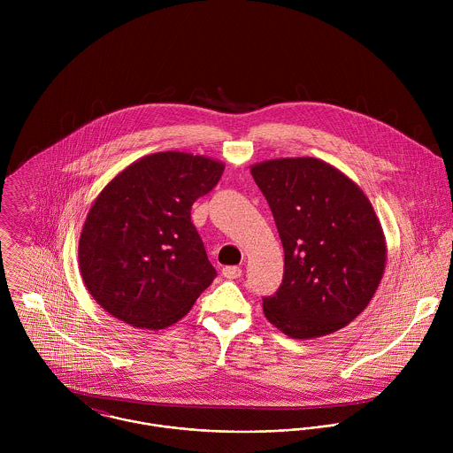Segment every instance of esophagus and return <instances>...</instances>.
I'll return each instance as SVG.
<instances>
[{"instance_id": "1", "label": "esophagus", "mask_w": 453, "mask_h": 453, "mask_svg": "<svg viewBox=\"0 0 453 453\" xmlns=\"http://www.w3.org/2000/svg\"><path fill=\"white\" fill-rule=\"evenodd\" d=\"M241 275H242V268L241 266H225L223 268V277L225 279L234 280V279H239Z\"/></svg>"}]
</instances>
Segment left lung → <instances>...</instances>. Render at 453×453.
<instances>
[{"mask_svg": "<svg viewBox=\"0 0 453 453\" xmlns=\"http://www.w3.org/2000/svg\"><path fill=\"white\" fill-rule=\"evenodd\" d=\"M251 174L284 248L282 284L263 298L265 318L302 340L342 329L368 307L386 270V237L372 202L312 157L265 160Z\"/></svg>", "mask_w": 453, "mask_h": 453, "instance_id": "1", "label": "left lung"}]
</instances>
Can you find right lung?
<instances>
[{"mask_svg": "<svg viewBox=\"0 0 453 453\" xmlns=\"http://www.w3.org/2000/svg\"><path fill=\"white\" fill-rule=\"evenodd\" d=\"M223 171L209 157L160 151L132 162L97 195L81 228L78 265L108 314L164 329L190 312L216 277L192 205Z\"/></svg>", "mask_w": 453, "mask_h": 453, "instance_id": "1", "label": "right lung"}]
</instances>
